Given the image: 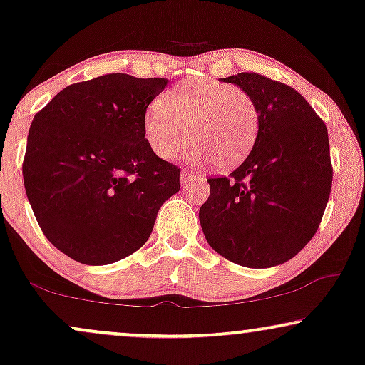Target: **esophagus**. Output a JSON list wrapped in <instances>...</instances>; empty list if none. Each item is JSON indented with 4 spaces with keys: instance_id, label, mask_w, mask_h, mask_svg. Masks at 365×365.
I'll use <instances>...</instances> for the list:
<instances>
[{
    "instance_id": "1",
    "label": "esophagus",
    "mask_w": 365,
    "mask_h": 365,
    "mask_svg": "<svg viewBox=\"0 0 365 365\" xmlns=\"http://www.w3.org/2000/svg\"><path fill=\"white\" fill-rule=\"evenodd\" d=\"M194 179H201V174L192 171V169H184L181 173V184L182 186H187L189 182H192Z\"/></svg>"
}]
</instances>
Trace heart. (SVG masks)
<instances>
[{"instance_id": "1", "label": "heart", "mask_w": 365, "mask_h": 365, "mask_svg": "<svg viewBox=\"0 0 365 365\" xmlns=\"http://www.w3.org/2000/svg\"><path fill=\"white\" fill-rule=\"evenodd\" d=\"M144 138L161 159H173L189 139L187 156L219 169L241 164L256 143L259 108L246 89L191 79L164 93L144 114Z\"/></svg>"}]
</instances>
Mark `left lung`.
I'll list each match as a JSON object with an SVG mask.
<instances>
[{
    "label": "left lung",
    "mask_w": 365,
    "mask_h": 365,
    "mask_svg": "<svg viewBox=\"0 0 365 365\" xmlns=\"http://www.w3.org/2000/svg\"><path fill=\"white\" fill-rule=\"evenodd\" d=\"M259 108L252 151L229 176L209 178L199 221L209 246L239 266L292 259L316 234L332 186L327 128L301 93L259 73L222 78Z\"/></svg>",
    "instance_id": "8db88e82"
}]
</instances>
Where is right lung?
Segmentation results:
<instances>
[{
  "mask_svg": "<svg viewBox=\"0 0 365 365\" xmlns=\"http://www.w3.org/2000/svg\"><path fill=\"white\" fill-rule=\"evenodd\" d=\"M166 84L104 74L69 84L34 116L24 189L44 236L74 261L104 266L138 251L181 187V169L144 138V114Z\"/></svg>",
  "mask_w": 365,
  "mask_h": 365,
  "instance_id": "right-lung-1",
  "label": "right lung"
}]
</instances>
